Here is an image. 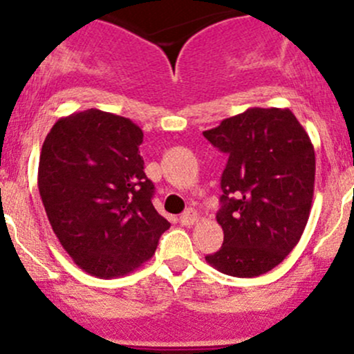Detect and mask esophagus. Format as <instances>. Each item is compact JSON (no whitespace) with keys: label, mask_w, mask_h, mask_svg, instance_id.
Instances as JSON below:
<instances>
[{"label":"esophagus","mask_w":354,"mask_h":354,"mask_svg":"<svg viewBox=\"0 0 354 354\" xmlns=\"http://www.w3.org/2000/svg\"><path fill=\"white\" fill-rule=\"evenodd\" d=\"M180 221L181 225H186V227H189V225H195L198 221V213L195 209H188V212H185L183 215L180 216Z\"/></svg>","instance_id":"1"}]
</instances>
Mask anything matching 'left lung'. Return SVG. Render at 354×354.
Returning a JSON list of instances; mask_svg holds the SVG:
<instances>
[{"mask_svg": "<svg viewBox=\"0 0 354 354\" xmlns=\"http://www.w3.org/2000/svg\"><path fill=\"white\" fill-rule=\"evenodd\" d=\"M203 136L228 154L216 213L223 245L205 259L227 275L257 277L279 266L304 232L314 195V146L296 115L277 107L247 109Z\"/></svg>", "mask_w": 354, "mask_h": 354, "instance_id": "8db88e82", "label": "left lung"}]
</instances>
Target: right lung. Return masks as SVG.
<instances>
[{
    "mask_svg": "<svg viewBox=\"0 0 354 354\" xmlns=\"http://www.w3.org/2000/svg\"><path fill=\"white\" fill-rule=\"evenodd\" d=\"M142 131L99 109L58 119L41 146L38 189L58 242L87 274L112 279L154 255L169 221L153 207Z\"/></svg>",
    "mask_w": 354,
    "mask_h": 354,
    "instance_id": "right-lung-1",
    "label": "right lung"
}]
</instances>
